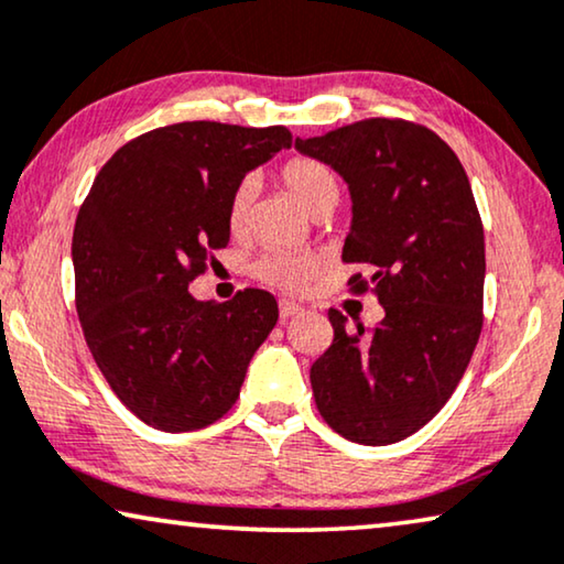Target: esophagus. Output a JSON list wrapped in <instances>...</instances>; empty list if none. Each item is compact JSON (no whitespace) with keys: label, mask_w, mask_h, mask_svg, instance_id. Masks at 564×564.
Wrapping results in <instances>:
<instances>
[{"label":"esophagus","mask_w":564,"mask_h":564,"mask_svg":"<svg viewBox=\"0 0 564 564\" xmlns=\"http://www.w3.org/2000/svg\"><path fill=\"white\" fill-rule=\"evenodd\" d=\"M301 312H304V308H301L296 301H281L279 304V314H281V319L285 322V319H291V316H299Z\"/></svg>","instance_id":"esophagus-1"}]
</instances>
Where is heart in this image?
<instances>
[{
    "instance_id": "1",
    "label": "heart",
    "mask_w": 564,
    "mask_h": 564,
    "mask_svg": "<svg viewBox=\"0 0 564 564\" xmlns=\"http://www.w3.org/2000/svg\"><path fill=\"white\" fill-rule=\"evenodd\" d=\"M281 178H283V186L289 188V194L299 202V206L304 212L316 214L319 209H324V206H332V209H335V204L339 199V186H337L335 173H332L324 163L312 161V158H293V161L283 165ZM252 199H256V181L242 178L240 184L235 186L232 196H229V206H227L229 229H235L237 232V229L245 227ZM252 273H256L263 283L275 285V289L296 291L312 279L314 260L273 250L256 260Z\"/></svg>"
}]
</instances>
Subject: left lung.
<instances>
[{
	"label": "left lung",
	"mask_w": 564,
	"mask_h": 564,
	"mask_svg": "<svg viewBox=\"0 0 564 564\" xmlns=\"http://www.w3.org/2000/svg\"><path fill=\"white\" fill-rule=\"evenodd\" d=\"M293 145L347 184L343 260L376 265L386 312L365 335L332 308L335 339L312 365L316 409L350 442H401L444 406L480 337L486 242L470 181L447 142L403 120L376 117Z\"/></svg>",
	"instance_id": "left-lung-1"
}]
</instances>
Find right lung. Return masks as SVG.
Masks as SVG:
<instances>
[{
	"mask_svg": "<svg viewBox=\"0 0 564 564\" xmlns=\"http://www.w3.org/2000/svg\"><path fill=\"white\" fill-rule=\"evenodd\" d=\"M285 148V127H158L109 158L78 209L70 258L86 345L117 399L155 430L194 432L227 414L279 322L268 291L209 304L188 283L227 248L235 186Z\"/></svg>",
	"mask_w": 564,
	"mask_h": 564,
	"instance_id": "right-lung-1",
	"label": "right lung"
}]
</instances>
